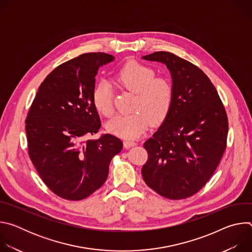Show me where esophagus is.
<instances>
[{
    "mask_svg": "<svg viewBox=\"0 0 252 252\" xmlns=\"http://www.w3.org/2000/svg\"><path fill=\"white\" fill-rule=\"evenodd\" d=\"M134 146H136V142H134V141H131V140H125L124 141V147L126 150H128V149H130L131 147H134Z\"/></svg>",
    "mask_w": 252,
    "mask_h": 252,
    "instance_id": "34e87169",
    "label": "esophagus"
}]
</instances>
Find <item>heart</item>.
<instances>
[{"label": "heart", "instance_id": "obj_1", "mask_svg": "<svg viewBox=\"0 0 252 252\" xmlns=\"http://www.w3.org/2000/svg\"><path fill=\"white\" fill-rule=\"evenodd\" d=\"M116 80L135 94V112L113 118L106 124L107 131L132 139L145 132L152 123L159 125L166 119L173 100V88L169 80L156 77L153 67L137 62L126 63L117 73ZM92 100L97 113L104 117L113 115V90L106 81H100L94 86Z\"/></svg>", "mask_w": 252, "mask_h": 252}]
</instances>
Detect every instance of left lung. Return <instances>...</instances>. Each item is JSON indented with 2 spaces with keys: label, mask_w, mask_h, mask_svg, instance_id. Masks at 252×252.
Masks as SVG:
<instances>
[{
  "label": "left lung",
  "mask_w": 252,
  "mask_h": 252,
  "mask_svg": "<svg viewBox=\"0 0 252 252\" xmlns=\"http://www.w3.org/2000/svg\"><path fill=\"white\" fill-rule=\"evenodd\" d=\"M143 60L169 69L173 100L169 114L143 147L149 159L143 181L169 199L199 191L217 169L226 148L228 121L224 106L208 77L193 63L168 52Z\"/></svg>",
  "instance_id": "left-lung-1"
}]
</instances>
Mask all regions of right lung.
Segmentation results:
<instances>
[{
    "label": "right lung",
    "mask_w": 252,
    "mask_h": 252,
    "mask_svg": "<svg viewBox=\"0 0 252 252\" xmlns=\"http://www.w3.org/2000/svg\"><path fill=\"white\" fill-rule=\"evenodd\" d=\"M115 58L83 54L50 73L41 84L26 119L30 158L46 186L67 200H81L98 189L109 175L122 140L96 133L100 120L92 100L98 68Z\"/></svg>",
    "instance_id": "right-lung-1"
}]
</instances>
